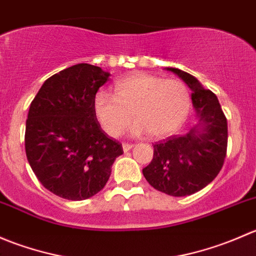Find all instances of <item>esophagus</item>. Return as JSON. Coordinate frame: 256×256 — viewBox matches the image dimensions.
Wrapping results in <instances>:
<instances>
[{"label": "esophagus", "instance_id": "esophagus-1", "mask_svg": "<svg viewBox=\"0 0 256 256\" xmlns=\"http://www.w3.org/2000/svg\"><path fill=\"white\" fill-rule=\"evenodd\" d=\"M134 147V144H122V148H124V151L125 152H128V151H130L131 148H132Z\"/></svg>", "mask_w": 256, "mask_h": 256}]
</instances>
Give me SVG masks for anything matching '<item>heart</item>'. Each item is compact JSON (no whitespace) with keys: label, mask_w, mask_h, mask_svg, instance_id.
<instances>
[{"label":"heart","mask_w":256,"mask_h":256,"mask_svg":"<svg viewBox=\"0 0 256 256\" xmlns=\"http://www.w3.org/2000/svg\"><path fill=\"white\" fill-rule=\"evenodd\" d=\"M114 92L100 90L92 100L98 122L112 138L120 136L131 118L136 121L131 126L135 135L166 138L182 126L190 109V90L178 79L138 73L118 80Z\"/></svg>","instance_id":"1"}]
</instances>
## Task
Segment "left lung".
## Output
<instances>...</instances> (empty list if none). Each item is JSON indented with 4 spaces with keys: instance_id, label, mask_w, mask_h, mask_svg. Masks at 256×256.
<instances>
[{
    "instance_id": "left-lung-1",
    "label": "left lung",
    "mask_w": 256,
    "mask_h": 256,
    "mask_svg": "<svg viewBox=\"0 0 256 256\" xmlns=\"http://www.w3.org/2000/svg\"><path fill=\"white\" fill-rule=\"evenodd\" d=\"M166 69L184 80L192 90L198 125L186 135L154 142V158L142 174L154 190L183 197L198 192L218 176L226 154L228 124L214 92L186 72Z\"/></svg>"
}]
</instances>
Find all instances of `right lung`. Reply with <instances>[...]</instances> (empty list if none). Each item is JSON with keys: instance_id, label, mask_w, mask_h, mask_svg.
<instances>
[{"instance_id": "right-lung-1", "label": "right lung", "mask_w": 256, "mask_h": 256, "mask_svg": "<svg viewBox=\"0 0 256 256\" xmlns=\"http://www.w3.org/2000/svg\"><path fill=\"white\" fill-rule=\"evenodd\" d=\"M109 76L100 66L76 64L46 80L30 102L26 154L38 180L56 196L69 200L92 197L124 154L92 109L95 94Z\"/></svg>"}]
</instances>
